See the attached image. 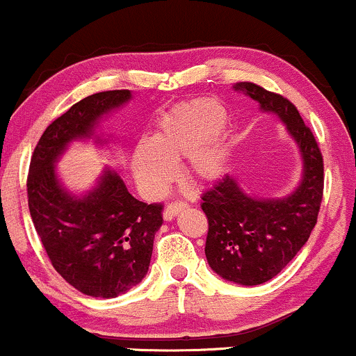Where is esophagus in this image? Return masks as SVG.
<instances>
[{"instance_id":"1","label":"esophagus","mask_w":356,"mask_h":356,"mask_svg":"<svg viewBox=\"0 0 356 356\" xmlns=\"http://www.w3.org/2000/svg\"><path fill=\"white\" fill-rule=\"evenodd\" d=\"M186 207H187V202H184V201H175V202L167 204V206L164 207V218L167 220L174 219L175 216H177L181 211L186 209Z\"/></svg>"}]
</instances>
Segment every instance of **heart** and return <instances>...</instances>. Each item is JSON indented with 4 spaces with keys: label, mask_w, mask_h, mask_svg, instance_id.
<instances>
[{
    "label": "heart",
    "mask_w": 356,
    "mask_h": 356,
    "mask_svg": "<svg viewBox=\"0 0 356 356\" xmlns=\"http://www.w3.org/2000/svg\"><path fill=\"white\" fill-rule=\"evenodd\" d=\"M227 110L219 100L199 99L162 118L152 140L138 142L132 172L147 195H159L175 179V164L186 159L191 181L209 184L222 177L231 147L222 127Z\"/></svg>",
    "instance_id": "obj_1"
}]
</instances>
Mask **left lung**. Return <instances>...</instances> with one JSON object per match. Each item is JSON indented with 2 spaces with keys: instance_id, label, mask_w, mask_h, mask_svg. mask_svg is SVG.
Segmentation results:
<instances>
[{
  "instance_id": "obj_1",
  "label": "left lung",
  "mask_w": 356,
  "mask_h": 356,
  "mask_svg": "<svg viewBox=\"0 0 356 356\" xmlns=\"http://www.w3.org/2000/svg\"><path fill=\"white\" fill-rule=\"evenodd\" d=\"M232 88L256 100L263 112L280 117L303 161L300 184L281 199L252 197L229 175L202 194L201 207L209 222L207 263L224 280L256 286L280 275L306 244L320 212L325 174L316 138L291 102L251 81Z\"/></svg>"
}]
</instances>
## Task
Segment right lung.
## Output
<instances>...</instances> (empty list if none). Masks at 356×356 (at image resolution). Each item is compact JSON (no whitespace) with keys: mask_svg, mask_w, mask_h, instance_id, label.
Masks as SVG:
<instances>
[{"mask_svg":"<svg viewBox=\"0 0 356 356\" xmlns=\"http://www.w3.org/2000/svg\"><path fill=\"white\" fill-rule=\"evenodd\" d=\"M130 99V90H108L76 102L47 127L30 162L28 207L36 234L56 273L93 298L124 295L144 280L162 204L137 201L108 167L92 191L75 195L55 165L70 142L95 137L100 118ZM105 142L97 137V144Z\"/></svg>","mask_w":356,"mask_h":356,"instance_id":"1","label":"right lung"}]
</instances>
